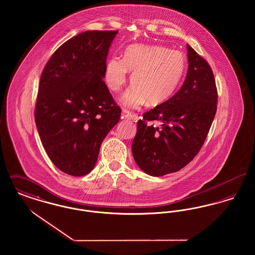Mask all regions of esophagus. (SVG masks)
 <instances>
[{
  "label": "esophagus",
  "instance_id": "1",
  "mask_svg": "<svg viewBox=\"0 0 255 255\" xmlns=\"http://www.w3.org/2000/svg\"><path fill=\"white\" fill-rule=\"evenodd\" d=\"M122 116L125 119H128V120H132V119H133V117H134L133 114L130 111H128V110H123L122 111Z\"/></svg>",
  "mask_w": 255,
  "mask_h": 255
}]
</instances>
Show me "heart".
Masks as SVG:
<instances>
[{
    "mask_svg": "<svg viewBox=\"0 0 255 255\" xmlns=\"http://www.w3.org/2000/svg\"><path fill=\"white\" fill-rule=\"evenodd\" d=\"M185 68V57L179 50L133 45L125 49L123 58L113 57L107 62L105 81L111 91L118 93L132 71L133 85L123 95L122 102L130 108H137L146 100L157 106L175 94Z\"/></svg>",
    "mask_w": 255,
    "mask_h": 255,
    "instance_id": "heart-1",
    "label": "heart"
}]
</instances>
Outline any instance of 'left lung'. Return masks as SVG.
<instances>
[{
    "label": "left lung",
    "instance_id": "left-lung-1",
    "mask_svg": "<svg viewBox=\"0 0 255 255\" xmlns=\"http://www.w3.org/2000/svg\"><path fill=\"white\" fill-rule=\"evenodd\" d=\"M186 48L188 70L182 88L137 122L133 157L150 176H164L187 165L204 145L217 111L213 72L189 45Z\"/></svg>",
    "mask_w": 255,
    "mask_h": 255
}]
</instances>
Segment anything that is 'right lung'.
Wrapping results in <instances>:
<instances>
[{
	"instance_id": "obj_1",
	"label": "right lung",
	"mask_w": 255,
	"mask_h": 255,
	"mask_svg": "<svg viewBox=\"0 0 255 255\" xmlns=\"http://www.w3.org/2000/svg\"><path fill=\"white\" fill-rule=\"evenodd\" d=\"M118 30H88L54 51L40 78L35 123L49 158L66 174L94 169L103 139L122 109L103 77Z\"/></svg>"
}]
</instances>
